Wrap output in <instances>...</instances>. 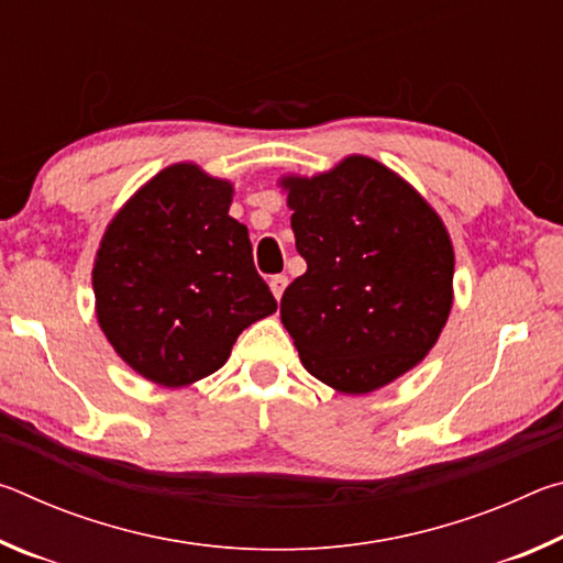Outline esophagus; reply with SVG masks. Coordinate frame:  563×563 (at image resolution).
<instances>
[{"instance_id": "1", "label": "esophagus", "mask_w": 563, "mask_h": 563, "mask_svg": "<svg viewBox=\"0 0 563 563\" xmlns=\"http://www.w3.org/2000/svg\"><path fill=\"white\" fill-rule=\"evenodd\" d=\"M285 288H288V275H273V278H271V290H273L275 298L280 300Z\"/></svg>"}]
</instances>
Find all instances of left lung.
<instances>
[{
    "label": "left lung",
    "instance_id": "8db88e82",
    "mask_svg": "<svg viewBox=\"0 0 563 563\" xmlns=\"http://www.w3.org/2000/svg\"><path fill=\"white\" fill-rule=\"evenodd\" d=\"M280 186L308 263L283 292L280 320L305 369L347 395L385 387L424 360L450 318L454 251L442 218L367 156Z\"/></svg>",
    "mask_w": 563,
    "mask_h": 563
}]
</instances>
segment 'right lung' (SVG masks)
Segmentation results:
<instances>
[{"instance_id":"1","label":"right lung","mask_w":563,"mask_h":563,"mask_svg":"<svg viewBox=\"0 0 563 563\" xmlns=\"http://www.w3.org/2000/svg\"><path fill=\"white\" fill-rule=\"evenodd\" d=\"M233 186L196 164L161 170L113 216L93 261L103 335L139 375L184 387L225 365L238 335L278 308L253 265Z\"/></svg>"}]
</instances>
